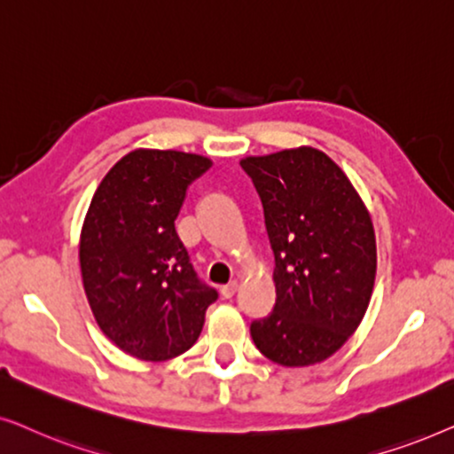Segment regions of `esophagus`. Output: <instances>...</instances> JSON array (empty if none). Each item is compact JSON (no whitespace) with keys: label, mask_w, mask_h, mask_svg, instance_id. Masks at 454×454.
<instances>
[{"label":"esophagus","mask_w":454,"mask_h":454,"mask_svg":"<svg viewBox=\"0 0 454 454\" xmlns=\"http://www.w3.org/2000/svg\"><path fill=\"white\" fill-rule=\"evenodd\" d=\"M235 291H238V281H231V283L223 285V287H221V295L225 297V300H229V297L235 295Z\"/></svg>","instance_id":"34e87169"}]
</instances>
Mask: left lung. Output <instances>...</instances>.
I'll return each instance as SVG.
<instances>
[{
    "label": "left lung",
    "mask_w": 454,
    "mask_h": 454,
    "mask_svg": "<svg viewBox=\"0 0 454 454\" xmlns=\"http://www.w3.org/2000/svg\"><path fill=\"white\" fill-rule=\"evenodd\" d=\"M239 165L262 202L275 254L277 301L250 325L254 345L287 368L325 362L356 333L374 289L368 210L339 165L316 148Z\"/></svg>",
    "instance_id": "1"
}]
</instances>
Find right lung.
Listing matches in <instances>:
<instances>
[{"mask_svg":"<svg viewBox=\"0 0 454 454\" xmlns=\"http://www.w3.org/2000/svg\"><path fill=\"white\" fill-rule=\"evenodd\" d=\"M200 154L134 151L103 177L80 235V269L101 331L129 356L165 362L200 337L215 287L198 277L176 231Z\"/></svg>","mask_w":454,"mask_h":454,"instance_id":"1","label":"right lung"}]
</instances>
